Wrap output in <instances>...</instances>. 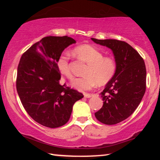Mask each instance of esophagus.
Returning a JSON list of instances; mask_svg holds the SVG:
<instances>
[{"instance_id": "esophagus-1", "label": "esophagus", "mask_w": 160, "mask_h": 160, "mask_svg": "<svg viewBox=\"0 0 160 160\" xmlns=\"http://www.w3.org/2000/svg\"><path fill=\"white\" fill-rule=\"evenodd\" d=\"M92 95H93L92 94H88V93L84 94V97H85V98H90V97H92Z\"/></svg>"}]
</instances>
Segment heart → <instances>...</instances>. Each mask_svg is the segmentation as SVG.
Wrapping results in <instances>:
<instances>
[{
	"instance_id": "1",
	"label": "heart",
	"mask_w": 160,
	"mask_h": 160,
	"mask_svg": "<svg viewBox=\"0 0 160 160\" xmlns=\"http://www.w3.org/2000/svg\"><path fill=\"white\" fill-rule=\"evenodd\" d=\"M74 53L78 58L86 62L88 66L84 70V76L72 80L70 83L72 88L79 91L91 90L97 84L102 85L107 83L114 75L116 70L114 60L104 57L103 53L97 48L90 45H82L75 48ZM69 60L68 53H62L57 60V66L63 76L72 79Z\"/></svg>"
}]
</instances>
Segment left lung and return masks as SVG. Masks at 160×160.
<instances>
[{
  "label": "left lung",
  "instance_id": "8db88e82",
  "mask_svg": "<svg viewBox=\"0 0 160 160\" xmlns=\"http://www.w3.org/2000/svg\"><path fill=\"white\" fill-rule=\"evenodd\" d=\"M114 56L116 70L100 93L102 107L94 115L100 122L113 125L128 118L138 107L146 89V68L140 54L128 43L116 39H97Z\"/></svg>",
  "mask_w": 160,
  "mask_h": 160
}]
</instances>
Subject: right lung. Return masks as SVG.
Returning a JSON list of instances; mask_svg holds the SVG:
<instances>
[{"instance_id": "1", "label": "right lung", "mask_w": 160, "mask_h": 160, "mask_svg": "<svg viewBox=\"0 0 160 160\" xmlns=\"http://www.w3.org/2000/svg\"><path fill=\"white\" fill-rule=\"evenodd\" d=\"M72 38L47 37L35 43L20 58L16 88L28 114L42 126L58 128L68 121L75 102L82 93L60 85L57 60Z\"/></svg>"}]
</instances>
